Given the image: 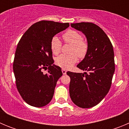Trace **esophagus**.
Returning <instances> with one entry per match:
<instances>
[{"label": "esophagus", "instance_id": "esophagus-1", "mask_svg": "<svg viewBox=\"0 0 129 129\" xmlns=\"http://www.w3.org/2000/svg\"><path fill=\"white\" fill-rule=\"evenodd\" d=\"M62 74H63L64 75H65L66 74H67V70H66L65 69H64V68H62Z\"/></svg>", "mask_w": 129, "mask_h": 129}]
</instances>
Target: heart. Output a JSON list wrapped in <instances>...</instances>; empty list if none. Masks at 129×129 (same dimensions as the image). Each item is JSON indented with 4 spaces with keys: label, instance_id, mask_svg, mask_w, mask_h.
Listing matches in <instances>:
<instances>
[{
    "label": "heart",
    "instance_id": "obj_1",
    "mask_svg": "<svg viewBox=\"0 0 129 129\" xmlns=\"http://www.w3.org/2000/svg\"><path fill=\"white\" fill-rule=\"evenodd\" d=\"M64 41L72 44L69 55H61L55 59V64L62 68H71L78 60L79 58L83 59L87 54L88 44L83 40V37L77 31L68 30L62 35ZM62 47L61 41L57 37L55 36L51 40L50 48L52 53L57 55L60 53Z\"/></svg>",
    "mask_w": 129,
    "mask_h": 129
}]
</instances>
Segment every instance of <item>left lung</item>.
<instances>
[{
  "label": "left lung",
  "instance_id": "left-lung-1",
  "mask_svg": "<svg viewBox=\"0 0 129 129\" xmlns=\"http://www.w3.org/2000/svg\"><path fill=\"white\" fill-rule=\"evenodd\" d=\"M85 34L88 52L77 65L87 72H67L70 76V96L73 103L83 109L97 105L108 94L115 71L112 44L104 31L92 22L71 24Z\"/></svg>",
  "mask_w": 129,
  "mask_h": 129
}]
</instances>
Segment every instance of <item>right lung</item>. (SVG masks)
<instances>
[{
	"label": "right lung",
	"instance_id": "obj_1",
	"mask_svg": "<svg viewBox=\"0 0 129 129\" xmlns=\"http://www.w3.org/2000/svg\"><path fill=\"white\" fill-rule=\"evenodd\" d=\"M69 23L41 20L24 34L17 46L13 61L16 86L26 103L35 107L48 104L54 94L61 68L53 64L51 40L67 29ZM49 69L44 74L43 69Z\"/></svg>",
	"mask_w": 129,
	"mask_h": 129
}]
</instances>
